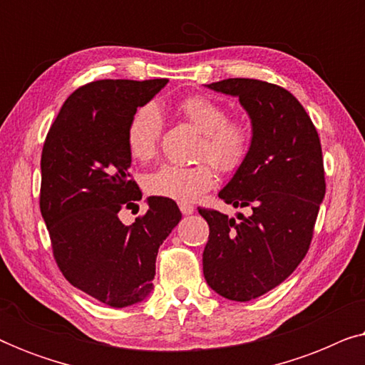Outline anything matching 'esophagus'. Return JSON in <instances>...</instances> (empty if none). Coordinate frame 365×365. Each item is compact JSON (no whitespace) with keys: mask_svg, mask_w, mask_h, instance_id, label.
<instances>
[{"mask_svg":"<svg viewBox=\"0 0 365 365\" xmlns=\"http://www.w3.org/2000/svg\"><path fill=\"white\" fill-rule=\"evenodd\" d=\"M179 209H181V212L184 214V216H189V214L194 212V206H192V204L184 202V201L179 202Z\"/></svg>","mask_w":365,"mask_h":365,"instance_id":"obj_1","label":"esophagus"}]
</instances>
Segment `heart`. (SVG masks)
I'll list each match as a JSON object with an SVG mask.
<instances>
[{
  "label": "heart",
  "instance_id": "heart-1",
  "mask_svg": "<svg viewBox=\"0 0 365 365\" xmlns=\"http://www.w3.org/2000/svg\"><path fill=\"white\" fill-rule=\"evenodd\" d=\"M179 111L202 133L199 156L207 158L222 173H234L242 166L251 151V133L237 119H226L221 104L206 96L186 98ZM163 118L154 104H144L128 124L129 154L138 161H148L158 151ZM204 161L196 166L163 164L144 178V187L154 196L176 201H194L216 184V169Z\"/></svg>",
  "mask_w": 365,
  "mask_h": 365
}]
</instances>
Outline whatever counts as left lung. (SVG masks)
<instances>
[{"label":"left lung","instance_id":"obj_1","mask_svg":"<svg viewBox=\"0 0 365 365\" xmlns=\"http://www.w3.org/2000/svg\"><path fill=\"white\" fill-rule=\"evenodd\" d=\"M239 98L252 126L251 151L219 197L251 216L199 209L209 224L202 252L207 286L229 301L247 302L286 281L311 246L326 194L319 134L287 89L249 78L206 84Z\"/></svg>","mask_w":365,"mask_h":365}]
</instances>
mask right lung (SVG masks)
I'll return each mask as SVG.
<instances>
[{
	"instance_id": "1",
	"label": "right lung",
	"mask_w": 365,
	"mask_h": 365,
	"mask_svg": "<svg viewBox=\"0 0 365 365\" xmlns=\"http://www.w3.org/2000/svg\"><path fill=\"white\" fill-rule=\"evenodd\" d=\"M168 79H101L76 89L49 128L41 154L39 207L63 276L111 307L143 302L153 291L156 256L181 211L149 196L131 226L119 211L143 197L129 179L128 124Z\"/></svg>"
}]
</instances>
